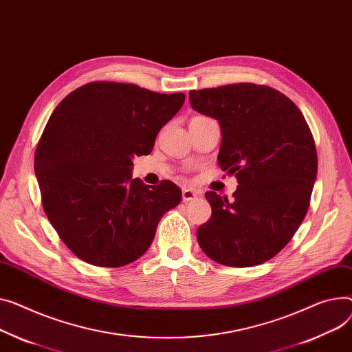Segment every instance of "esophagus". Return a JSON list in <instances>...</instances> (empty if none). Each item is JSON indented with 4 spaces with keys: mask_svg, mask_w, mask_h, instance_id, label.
Wrapping results in <instances>:
<instances>
[{
    "mask_svg": "<svg viewBox=\"0 0 352 352\" xmlns=\"http://www.w3.org/2000/svg\"><path fill=\"white\" fill-rule=\"evenodd\" d=\"M201 197V192L194 190V188H182V201L188 202V201H194L195 198Z\"/></svg>",
    "mask_w": 352,
    "mask_h": 352,
    "instance_id": "obj_1",
    "label": "esophagus"
}]
</instances>
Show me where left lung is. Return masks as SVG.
Wrapping results in <instances>:
<instances>
[{
  "mask_svg": "<svg viewBox=\"0 0 352 352\" xmlns=\"http://www.w3.org/2000/svg\"><path fill=\"white\" fill-rule=\"evenodd\" d=\"M190 103L219 122L218 164L239 182L232 202L205 194L212 215L198 228V243L221 265H262L290 242L307 214L317 177L310 127L287 96L265 85L191 90Z\"/></svg>",
  "mask_w": 352,
  "mask_h": 352,
  "instance_id": "obj_1",
  "label": "left lung"
}]
</instances>
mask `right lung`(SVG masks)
Returning a JSON list of instances; mask_svg holds the SVG:
<instances>
[{
  "mask_svg": "<svg viewBox=\"0 0 352 352\" xmlns=\"http://www.w3.org/2000/svg\"><path fill=\"white\" fill-rule=\"evenodd\" d=\"M184 100V93L91 82L54 110L35 151V174L46 217L83 262L120 267L137 261L161 217L179 204L174 182L150 186L131 170L133 157L151 153Z\"/></svg>",
  "mask_w": 352,
  "mask_h": 352,
  "instance_id": "1",
  "label": "right lung"
}]
</instances>
